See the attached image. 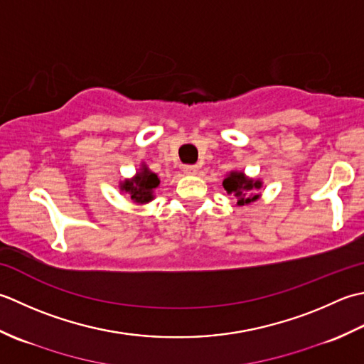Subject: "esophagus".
<instances>
[{"label":"esophagus","mask_w":364,"mask_h":364,"mask_svg":"<svg viewBox=\"0 0 364 364\" xmlns=\"http://www.w3.org/2000/svg\"><path fill=\"white\" fill-rule=\"evenodd\" d=\"M182 171H183V174H187V176H195V174H198L199 168L196 165H187V166H183Z\"/></svg>","instance_id":"esophagus-1"}]
</instances>
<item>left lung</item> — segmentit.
<instances>
[{
  "mask_svg": "<svg viewBox=\"0 0 364 364\" xmlns=\"http://www.w3.org/2000/svg\"><path fill=\"white\" fill-rule=\"evenodd\" d=\"M223 188L235 198L237 205H248L259 199L257 191L262 188L261 179L248 177L243 171H229L223 179Z\"/></svg>",
  "mask_w": 364,
  "mask_h": 364,
  "instance_id": "obj_1",
  "label": "left lung"
}]
</instances>
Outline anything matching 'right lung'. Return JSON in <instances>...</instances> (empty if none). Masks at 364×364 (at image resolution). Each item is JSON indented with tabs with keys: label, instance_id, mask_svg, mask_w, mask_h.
<instances>
[{
	"label": "right lung",
	"instance_id": "1",
	"mask_svg": "<svg viewBox=\"0 0 364 364\" xmlns=\"http://www.w3.org/2000/svg\"><path fill=\"white\" fill-rule=\"evenodd\" d=\"M160 187V177L147 168L146 163H141L136 174L130 179L119 182V190L129 195L133 204L143 205L151 203L155 198L154 191Z\"/></svg>",
	"mask_w": 364,
	"mask_h": 364
}]
</instances>
